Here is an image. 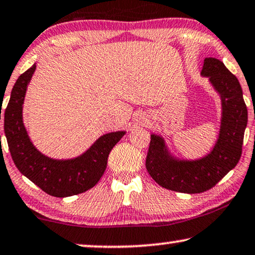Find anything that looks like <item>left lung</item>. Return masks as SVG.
Returning a JSON list of instances; mask_svg holds the SVG:
<instances>
[{"label":"left lung","instance_id":"left-lung-1","mask_svg":"<svg viewBox=\"0 0 255 255\" xmlns=\"http://www.w3.org/2000/svg\"><path fill=\"white\" fill-rule=\"evenodd\" d=\"M200 75L207 77L221 102L220 128L212 150L198 159L171 153L165 139L151 134L146 170L161 187L181 193H201L212 188L239 161L243 151L247 108L239 81L219 59L205 58Z\"/></svg>","mask_w":255,"mask_h":255}]
</instances>
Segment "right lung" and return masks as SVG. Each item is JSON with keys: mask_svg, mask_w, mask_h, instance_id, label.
<instances>
[{"mask_svg": "<svg viewBox=\"0 0 255 255\" xmlns=\"http://www.w3.org/2000/svg\"><path fill=\"white\" fill-rule=\"evenodd\" d=\"M35 70L36 63L17 78L4 111V133L11 158L23 176L52 197L83 193L103 176L109 153L125 131L101 135L84 153L71 159H54L43 154L32 144L23 123V103Z\"/></svg>", "mask_w": 255, "mask_h": 255, "instance_id": "add662e5", "label": "right lung"}]
</instances>
